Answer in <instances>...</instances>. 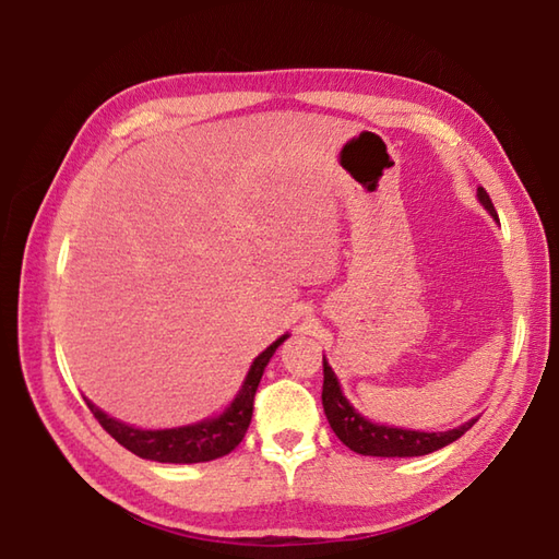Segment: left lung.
I'll list each match as a JSON object with an SVG mask.
<instances>
[{
  "label": "left lung",
  "instance_id": "1",
  "mask_svg": "<svg viewBox=\"0 0 559 559\" xmlns=\"http://www.w3.org/2000/svg\"><path fill=\"white\" fill-rule=\"evenodd\" d=\"M478 199L485 206V211H488L492 218H497L492 199L483 187H478ZM322 403H324V413H326L331 430L336 432V437L343 444L353 449L355 454H362V456H425V454H432V451L456 442V439L463 432H468L478 420V418H473L468 423H463L461 427H454V430H447V432L401 430V427L370 423L350 406L346 396H343L338 379H336L334 370L329 367L326 358H324Z\"/></svg>",
  "mask_w": 559,
  "mask_h": 559
}]
</instances>
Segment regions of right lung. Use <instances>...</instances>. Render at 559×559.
Wrapping results in <instances>:
<instances>
[{
  "instance_id": "obj_1",
  "label": "right lung",
  "mask_w": 559,
  "mask_h": 559,
  "mask_svg": "<svg viewBox=\"0 0 559 559\" xmlns=\"http://www.w3.org/2000/svg\"><path fill=\"white\" fill-rule=\"evenodd\" d=\"M286 338L288 334L273 341L264 353L257 355L245 377L242 389L237 391L230 406L225 408L218 418H209L185 427H173V430H139V427L124 425L110 418V415H105L98 406H93L88 399L86 406L96 415V420L103 425L105 432L115 437L124 449H129L141 459L160 463H201L221 459L225 454H230V451L242 442L247 427L252 423L254 394L261 382V374H264V367L269 365L271 355L276 353V348Z\"/></svg>"
}]
</instances>
